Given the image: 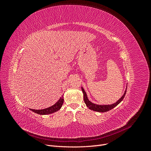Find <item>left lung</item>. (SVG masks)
Returning <instances> with one entry per match:
<instances>
[{"mask_svg": "<svg viewBox=\"0 0 151 151\" xmlns=\"http://www.w3.org/2000/svg\"><path fill=\"white\" fill-rule=\"evenodd\" d=\"M81 89H82V91H83V93L84 94V101L86 104V106H88L90 109H91V110L98 111V112H106V111H109L110 109L116 106L117 105L122 101L123 98H124L126 94V92H127V89H126L124 94H123V95L122 96V97L119 100H118V101L115 103H114L113 104H110V105H98V104H94L93 103H91V101H89V99H88V97H87V95H86V93L85 92L84 89L83 88H81Z\"/></svg>", "mask_w": 151, "mask_h": 151, "instance_id": "8db88e82", "label": "left lung"}]
</instances>
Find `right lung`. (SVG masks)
Returning <instances> with one entry per match:
<instances>
[{
    "label": "right lung",
    "instance_id": "right-lung-1",
    "mask_svg": "<svg viewBox=\"0 0 151 151\" xmlns=\"http://www.w3.org/2000/svg\"><path fill=\"white\" fill-rule=\"evenodd\" d=\"M63 103V98L62 96L59 99L58 101L55 104L48 108L43 109H30L32 111H33L36 113H38L39 115H48V114H51L59 110V109L61 108Z\"/></svg>",
    "mask_w": 151,
    "mask_h": 151
}]
</instances>
